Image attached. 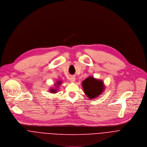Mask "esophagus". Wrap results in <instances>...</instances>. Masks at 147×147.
<instances>
[{
	"mask_svg": "<svg viewBox=\"0 0 147 147\" xmlns=\"http://www.w3.org/2000/svg\"><path fill=\"white\" fill-rule=\"evenodd\" d=\"M70 80H71V82H72V83L75 82V78L74 76H72V77L71 78V79H70Z\"/></svg>",
	"mask_w": 147,
	"mask_h": 147,
	"instance_id": "esophagus-1",
	"label": "esophagus"
}]
</instances>
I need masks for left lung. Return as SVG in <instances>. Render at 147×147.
<instances>
[{"label": "left lung", "instance_id": "left-lung-1", "mask_svg": "<svg viewBox=\"0 0 147 147\" xmlns=\"http://www.w3.org/2000/svg\"><path fill=\"white\" fill-rule=\"evenodd\" d=\"M82 86L84 92L90 99L95 98L104 90L103 82L91 76L83 81Z\"/></svg>", "mask_w": 147, "mask_h": 147}]
</instances>
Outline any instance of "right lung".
<instances>
[{"label": "right lung", "mask_w": 147, "mask_h": 147, "mask_svg": "<svg viewBox=\"0 0 147 147\" xmlns=\"http://www.w3.org/2000/svg\"><path fill=\"white\" fill-rule=\"evenodd\" d=\"M60 84H61V82H60V81L57 82V86H59ZM50 90L51 91V93H55L56 92V91H57V90H55V89H51Z\"/></svg>", "instance_id": "1"}]
</instances>
